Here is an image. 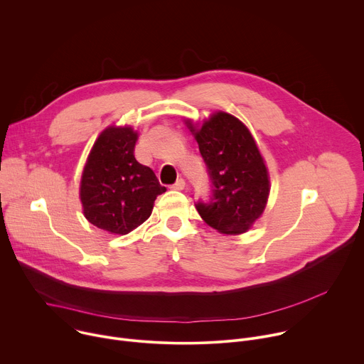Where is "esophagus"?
Segmentation results:
<instances>
[{
  "mask_svg": "<svg viewBox=\"0 0 364 364\" xmlns=\"http://www.w3.org/2000/svg\"><path fill=\"white\" fill-rule=\"evenodd\" d=\"M184 187H186V181H184L183 178H178V180L176 181V184H173V188H174V190H184Z\"/></svg>",
  "mask_w": 364,
  "mask_h": 364,
  "instance_id": "obj_1",
  "label": "esophagus"
}]
</instances>
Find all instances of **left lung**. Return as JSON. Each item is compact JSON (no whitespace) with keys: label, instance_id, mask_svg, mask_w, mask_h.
<instances>
[{"label":"left lung","instance_id":"8db88e82","mask_svg":"<svg viewBox=\"0 0 364 364\" xmlns=\"http://www.w3.org/2000/svg\"><path fill=\"white\" fill-rule=\"evenodd\" d=\"M209 168L212 203H198L197 212L222 235L252 229L267 207L271 180L268 167L249 128L236 117L216 111L201 125L184 119Z\"/></svg>","mask_w":364,"mask_h":364}]
</instances>
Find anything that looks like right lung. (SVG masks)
I'll return each instance as SVG.
<instances>
[{"instance_id": "add662e5", "label": "right lung", "mask_w": 364, "mask_h": 364, "mask_svg": "<svg viewBox=\"0 0 364 364\" xmlns=\"http://www.w3.org/2000/svg\"><path fill=\"white\" fill-rule=\"evenodd\" d=\"M138 135L131 125L107 127L90 148L82 171L83 215L112 235H128L142 225L152 213L155 198L167 190L149 167L136 161Z\"/></svg>"}]
</instances>
